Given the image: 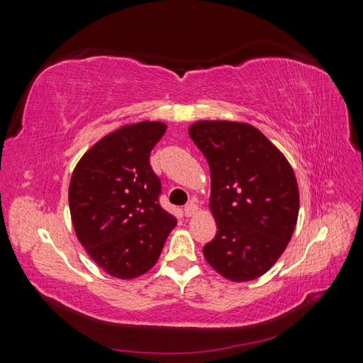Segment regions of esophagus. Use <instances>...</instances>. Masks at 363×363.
<instances>
[{"instance_id": "1", "label": "esophagus", "mask_w": 363, "mask_h": 363, "mask_svg": "<svg viewBox=\"0 0 363 363\" xmlns=\"http://www.w3.org/2000/svg\"><path fill=\"white\" fill-rule=\"evenodd\" d=\"M196 211H199V206H196L195 201H189L188 204L184 206V215L186 216H192L196 213Z\"/></svg>"}]
</instances>
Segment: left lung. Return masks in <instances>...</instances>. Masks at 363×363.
Here are the masks:
<instances>
[{
  "label": "left lung",
  "mask_w": 363,
  "mask_h": 363,
  "mask_svg": "<svg viewBox=\"0 0 363 363\" xmlns=\"http://www.w3.org/2000/svg\"><path fill=\"white\" fill-rule=\"evenodd\" d=\"M189 136L211 168L216 235L203 248L232 281L263 276L283 255L298 218L300 194L289 162L260 130L232 121H199Z\"/></svg>",
  "instance_id": "1"
}]
</instances>
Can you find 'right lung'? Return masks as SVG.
I'll return each mask as SVG.
<instances>
[{"instance_id":"obj_1","label":"right lung","mask_w":363,"mask_h":363,"mask_svg":"<svg viewBox=\"0 0 363 363\" xmlns=\"http://www.w3.org/2000/svg\"><path fill=\"white\" fill-rule=\"evenodd\" d=\"M167 124L142 121L118 128L84 152L69 183L75 235L112 277L136 279L155 267L174 215L160 206V179L150 152Z\"/></svg>"}]
</instances>
